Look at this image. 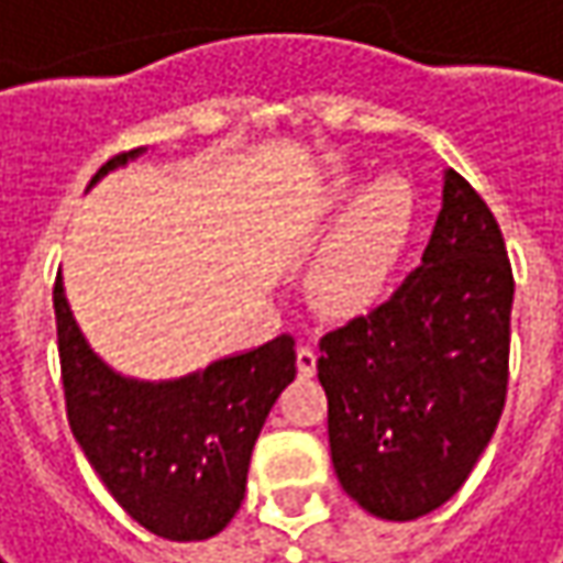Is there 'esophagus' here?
<instances>
[{
	"instance_id": "34e87169",
	"label": "esophagus",
	"mask_w": 563,
	"mask_h": 563,
	"mask_svg": "<svg viewBox=\"0 0 563 563\" xmlns=\"http://www.w3.org/2000/svg\"><path fill=\"white\" fill-rule=\"evenodd\" d=\"M314 366H318V356H314L312 347L296 350V369H299V376H302V379L314 376Z\"/></svg>"
}]
</instances>
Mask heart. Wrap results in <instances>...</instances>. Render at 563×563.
<instances>
[{
	"label": "heart",
	"instance_id": "b5f03b06",
	"mask_svg": "<svg viewBox=\"0 0 563 563\" xmlns=\"http://www.w3.org/2000/svg\"><path fill=\"white\" fill-rule=\"evenodd\" d=\"M314 225H334L309 267V299L328 318L369 312L395 280L417 222V194L401 175L363 184L344 175L324 187Z\"/></svg>",
	"mask_w": 563,
	"mask_h": 563
}]
</instances>
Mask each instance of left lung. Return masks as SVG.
Returning a JSON list of instances; mask_svg holds the SVG:
<instances>
[{"label":"left lung","instance_id":"left-lung-1","mask_svg":"<svg viewBox=\"0 0 563 563\" xmlns=\"http://www.w3.org/2000/svg\"><path fill=\"white\" fill-rule=\"evenodd\" d=\"M510 309L500 225L446 168L420 267L318 344L331 462L363 510L408 522L472 475L507 398Z\"/></svg>","mask_w":563,"mask_h":563}]
</instances>
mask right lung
<instances>
[{
  "label": "right lung",
  "instance_id": "obj_1",
  "mask_svg": "<svg viewBox=\"0 0 563 563\" xmlns=\"http://www.w3.org/2000/svg\"><path fill=\"white\" fill-rule=\"evenodd\" d=\"M146 152L111 158L91 187ZM59 363L73 437L114 500L168 542L222 532L245 500L251 449L296 379L289 334L219 356L178 379H133L108 366L69 309L63 274L53 286Z\"/></svg>",
  "mask_w": 563,
  "mask_h": 563
}]
</instances>
